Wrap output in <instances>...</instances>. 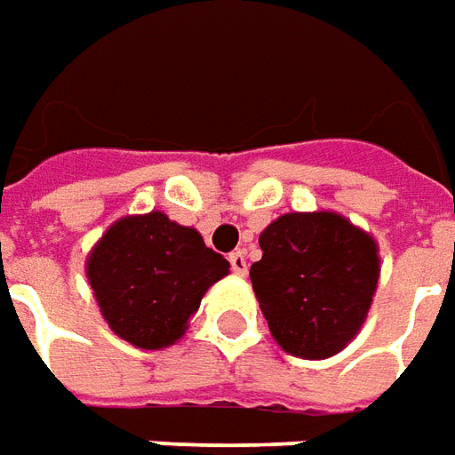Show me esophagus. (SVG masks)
<instances>
[{"label": "esophagus", "mask_w": 455, "mask_h": 455, "mask_svg": "<svg viewBox=\"0 0 455 455\" xmlns=\"http://www.w3.org/2000/svg\"><path fill=\"white\" fill-rule=\"evenodd\" d=\"M230 267H233L235 275H247V258L243 250H237L230 255Z\"/></svg>", "instance_id": "1"}]
</instances>
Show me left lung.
<instances>
[{
    "mask_svg": "<svg viewBox=\"0 0 455 455\" xmlns=\"http://www.w3.org/2000/svg\"><path fill=\"white\" fill-rule=\"evenodd\" d=\"M259 247L250 280L277 344L302 359L341 352L377 292V243L337 212H290Z\"/></svg>",
    "mask_w": 455,
    "mask_h": 455,
    "instance_id": "1",
    "label": "left lung"
}]
</instances>
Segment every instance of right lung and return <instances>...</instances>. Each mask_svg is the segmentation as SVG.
<instances>
[{"label":"right lung","instance_id":"1","mask_svg":"<svg viewBox=\"0 0 455 455\" xmlns=\"http://www.w3.org/2000/svg\"><path fill=\"white\" fill-rule=\"evenodd\" d=\"M230 262L193 228L153 210L124 218L93 247L86 275L103 319L138 349H163L183 337L188 319Z\"/></svg>","mask_w":455,"mask_h":455}]
</instances>
